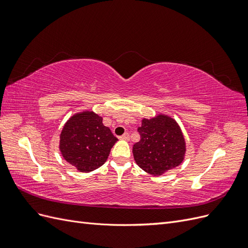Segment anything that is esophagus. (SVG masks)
<instances>
[{"mask_svg": "<svg viewBox=\"0 0 248 248\" xmlns=\"http://www.w3.org/2000/svg\"><path fill=\"white\" fill-rule=\"evenodd\" d=\"M119 139H120V140H129V134H128V133H124L123 136L119 137Z\"/></svg>", "mask_w": 248, "mask_h": 248, "instance_id": "obj_1", "label": "esophagus"}]
</instances>
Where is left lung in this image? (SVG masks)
<instances>
[{"instance_id":"obj_1","label":"left lung","mask_w":248,"mask_h":248,"mask_svg":"<svg viewBox=\"0 0 248 248\" xmlns=\"http://www.w3.org/2000/svg\"><path fill=\"white\" fill-rule=\"evenodd\" d=\"M140 140L132 148L138 166L153 176H161L184 160L186 142L179 124L168 115L142 119Z\"/></svg>"}]
</instances>
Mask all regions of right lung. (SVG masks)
I'll return each instance as SVG.
<instances>
[{
	"label": "right lung",
	"instance_id": "obj_1",
	"mask_svg": "<svg viewBox=\"0 0 248 248\" xmlns=\"http://www.w3.org/2000/svg\"><path fill=\"white\" fill-rule=\"evenodd\" d=\"M118 139L102 123V117L84 110L69 118L60 134L64 159L81 172L100 168L108 160L110 149Z\"/></svg>",
	"mask_w": 248,
	"mask_h": 248
}]
</instances>
